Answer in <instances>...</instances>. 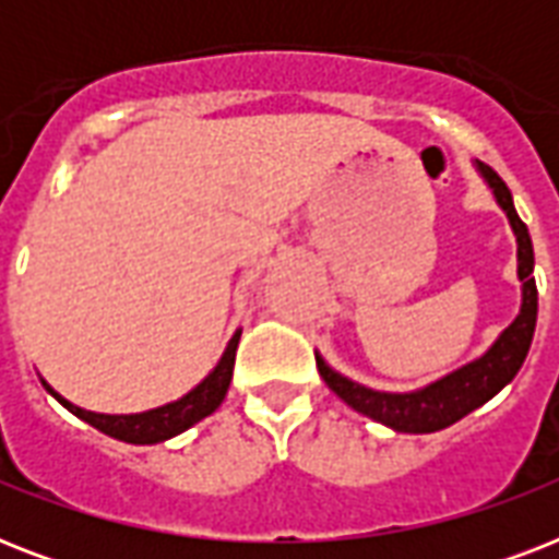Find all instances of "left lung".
<instances>
[{
	"label": "left lung",
	"instance_id": "obj_1",
	"mask_svg": "<svg viewBox=\"0 0 559 559\" xmlns=\"http://www.w3.org/2000/svg\"><path fill=\"white\" fill-rule=\"evenodd\" d=\"M476 170L481 174L487 188L493 191L499 209L508 214V223H511L513 235H516V275L522 281V307L520 316L499 333V340L478 359L415 391L368 389L362 382H354L345 373L333 371L316 354V366H319L322 380L328 382V389L336 397L345 400L354 412L371 417L377 424L389 426L394 432L426 435L447 429V426H452L464 415H469L473 408L485 406L487 400L496 397L516 377V371H520L525 357H528L534 328H537L534 246H531L528 226L522 223L516 209H513V197L502 182V177L493 168H487L485 162H476Z\"/></svg>",
	"mask_w": 559,
	"mask_h": 559
}]
</instances>
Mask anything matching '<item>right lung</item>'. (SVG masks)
I'll use <instances>...</instances> for the list:
<instances>
[{
    "mask_svg": "<svg viewBox=\"0 0 559 559\" xmlns=\"http://www.w3.org/2000/svg\"><path fill=\"white\" fill-rule=\"evenodd\" d=\"M237 342H240V331L228 340L223 357L214 366V371L193 385L188 394H182L174 403H165L159 408H147V412H135V415H100V412H86V408L74 406L63 394H57L46 380H39L46 385V391L57 403H63L72 415H78L81 420H86L90 426H95L98 432L116 438V441L124 443H159L168 441L174 435L186 432L193 424H200L202 417H209L211 412H217V406L223 403L228 391V382H231V371H235V354Z\"/></svg>",
    "mask_w": 559,
    "mask_h": 559,
    "instance_id": "right-lung-1",
    "label": "right lung"
}]
</instances>
